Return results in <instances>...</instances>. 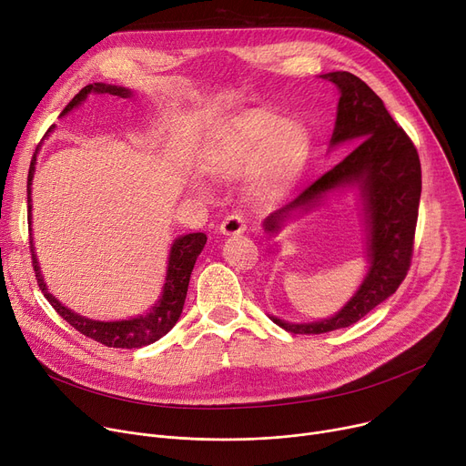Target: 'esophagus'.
Segmentation results:
<instances>
[{
  "mask_svg": "<svg viewBox=\"0 0 466 466\" xmlns=\"http://www.w3.org/2000/svg\"><path fill=\"white\" fill-rule=\"evenodd\" d=\"M244 229H246V222L242 220V216L228 214V216L222 218L220 233H224V235H238V233H244Z\"/></svg>",
  "mask_w": 466,
  "mask_h": 466,
  "instance_id": "34e87169",
  "label": "esophagus"
}]
</instances>
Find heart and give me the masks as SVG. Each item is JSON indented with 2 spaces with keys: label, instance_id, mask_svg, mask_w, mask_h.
I'll return each mask as SVG.
<instances>
[{
  "label": "heart",
  "instance_id": "obj_1",
  "mask_svg": "<svg viewBox=\"0 0 466 466\" xmlns=\"http://www.w3.org/2000/svg\"><path fill=\"white\" fill-rule=\"evenodd\" d=\"M307 137L299 126L263 111L244 113L208 141V167L222 178H258L261 191L282 198L303 167Z\"/></svg>",
  "mask_w": 466,
  "mask_h": 466
}]
</instances>
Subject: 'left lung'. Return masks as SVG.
<instances>
[{
    "instance_id": "1",
    "label": "left lung",
    "mask_w": 466,
    "mask_h": 466,
    "mask_svg": "<svg viewBox=\"0 0 466 466\" xmlns=\"http://www.w3.org/2000/svg\"><path fill=\"white\" fill-rule=\"evenodd\" d=\"M339 92L331 147L353 148L333 169L314 180L286 207L265 218V231L277 233L286 218L318 205L329 191L360 186L367 212L369 268L360 288L335 314L314 321L270 319L293 335H321L350 327L393 295L412 263L421 196V163L414 143L391 118L367 85L348 71L321 75Z\"/></svg>"
}]
</instances>
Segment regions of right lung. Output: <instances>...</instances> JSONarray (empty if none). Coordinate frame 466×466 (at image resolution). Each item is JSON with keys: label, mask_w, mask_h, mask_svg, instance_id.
<instances>
[{"label": "right lung", "mask_w": 466, "mask_h": 466, "mask_svg": "<svg viewBox=\"0 0 466 466\" xmlns=\"http://www.w3.org/2000/svg\"><path fill=\"white\" fill-rule=\"evenodd\" d=\"M90 92L96 94H108L118 97H131L133 92L122 86L103 85V82H94L82 88L62 111L60 116L67 115L71 108L80 105L86 99ZM35 171V154L30 163V173H27V224H32V178ZM207 244L205 233H187L173 240L166 250L161 252L157 267L154 270L152 282L147 288V293L139 300V305L131 307L127 312L120 314H105V316H88L71 310L69 307L62 305L60 300L54 297L41 275L39 261L34 252V242L30 240V252L32 263L35 270V279L39 289L46 297L52 309L56 310L71 327L85 337L105 344L108 348H143L163 335H167L182 314V307L187 293L189 275L194 270L196 259L201 254L203 246Z\"/></svg>", "instance_id": "add662e5"}]
</instances>
